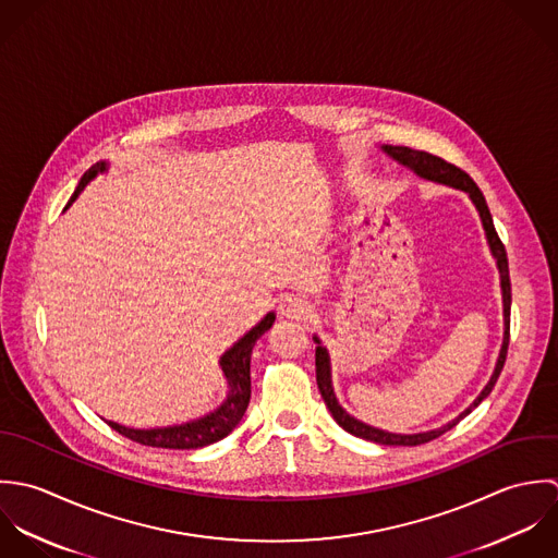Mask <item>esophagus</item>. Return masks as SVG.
<instances>
[{
    "label": "esophagus",
    "instance_id": "obj_1",
    "mask_svg": "<svg viewBox=\"0 0 558 558\" xmlns=\"http://www.w3.org/2000/svg\"><path fill=\"white\" fill-rule=\"evenodd\" d=\"M311 302L302 295H287L280 302V315L287 319H306L311 315Z\"/></svg>",
    "mask_w": 558,
    "mask_h": 558
}]
</instances>
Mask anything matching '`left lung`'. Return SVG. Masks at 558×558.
I'll use <instances>...</instances> for the list:
<instances>
[{
  "mask_svg": "<svg viewBox=\"0 0 558 558\" xmlns=\"http://www.w3.org/2000/svg\"><path fill=\"white\" fill-rule=\"evenodd\" d=\"M381 150L392 157L395 161H399L401 166L414 170L421 179H427V181H434V183H442L448 187H454V190H461L470 196V201L474 203L478 216H481V222L485 228V236H487V243H489V250H492V256L496 258V267H498V274H500V289H502V317H505V336H502V347H500V353H498V360H496V368L487 381V386L481 390V395L470 403V408H465L452 423H446L445 427H438V429H432V432H423V434H390V432H384V429H377V427H371L357 418H353L351 414H347L338 401H336L335 388H332V368H330V355H328V349L322 344V340L315 336V342H317V351H315V364H317V386H319V392L328 405V410L332 412L336 423L349 432L351 436H357V438H364V440H371V442H377V445L386 446H418L425 445V442H432L436 438H440L442 434H446L448 429H452L463 416H468L489 392L492 388L496 386L498 381V375L505 366V360H507V349H509V317H511V280H509V260H507V252H505V245L494 228V220H492V214L487 209V203H485V196L481 194V190L476 187V183L457 166L448 163L442 157H436L432 153H425V150H414V148H408V146H390V144H384Z\"/></svg>",
  "mask_w": 558,
  "mask_h": 558,
  "instance_id": "left-lung-1",
  "label": "left lung"
}]
</instances>
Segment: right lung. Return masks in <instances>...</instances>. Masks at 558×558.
I'll return each instance as SVG.
<instances>
[{
	"label": "right lung",
	"instance_id": "right-lung-1",
	"mask_svg": "<svg viewBox=\"0 0 558 558\" xmlns=\"http://www.w3.org/2000/svg\"><path fill=\"white\" fill-rule=\"evenodd\" d=\"M108 170L106 161L95 163L80 181L75 194L71 196V203L82 194V190L101 172ZM69 203V205H71ZM66 205V207H69ZM276 322L274 313H267L260 324H256L250 332L241 336L222 357H220V366H222L223 377L228 381V397L218 410H214L211 414L185 423V425H174V427H159V429H131L124 425H118L108 421V425L113 432H118L120 436L140 442L144 446H155V448H203V446L214 445L218 440L226 438L243 418L247 403H250V357H252V347L256 344V340L265 335Z\"/></svg>",
	"mask_w": 558,
	"mask_h": 558
}]
</instances>
